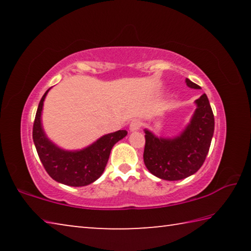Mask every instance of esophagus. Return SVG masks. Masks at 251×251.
<instances>
[{"label": "esophagus", "instance_id": "34e87169", "mask_svg": "<svg viewBox=\"0 0 251 251\" xmlns=\"http://www.w3.org/2000/svg\"><path fill=\"white\" fill-rule=\"evenodd\" d=\"M142 127V122L139 121V120H134V121H131L130 122V124H129V129L131 130V131H136V130H138L139 128H141Z\"/></svg>", "mask_w": 251, "mask_h": 251}]
</instances>
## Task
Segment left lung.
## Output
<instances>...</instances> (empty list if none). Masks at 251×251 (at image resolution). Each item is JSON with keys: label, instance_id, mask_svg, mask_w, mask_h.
I'll use <instances>...</instances> for the list:
<instances>
[{"label": "left lung", "instance_id": "1", "mask_svg": "<svg viewBox=\"0 0 251 251\" xmlns=\"http://www.w3.org/2000/svg\"><path fill=\"white\" fill-rule=\"evenodd\" d=\"M186 84L192 88H201L188 78ZM196 104L190 124L178 137L158 138L145 129L144 163L154 176L165 180H179L202 166L214 135L215 118L206 94L196 100Z\"/></svg>", "mask_w": 251, "mask_h": 251}]
</instances>
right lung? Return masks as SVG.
Returning <instances> with one entry per match:
<instances>
[{
	"label": "right lung",
	"mask_w": 251,
	"mask_h": 251,
	"mask_svg": "<svg viewBox=\"0 0 251 251\" xmlns=\"http://www.w3.org/2000/svg\"><path fill=\"white\" fill-rule=\"evenodd\" d=\"M48 90L40 100L33 124V141L36 151L49 175L61 184L82 187L99 179L107 164L113 146L127 135L126 130H117L100 137L87 148L77 151H66L46 137L41 124L43 101Z\"/></svg>",
	"instance_id": "obj_1"
}]
</instances>
